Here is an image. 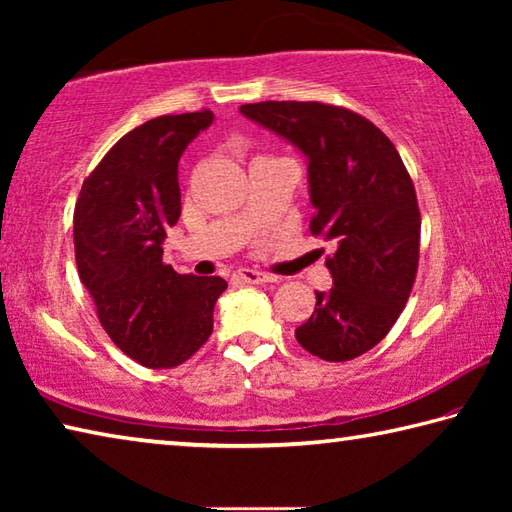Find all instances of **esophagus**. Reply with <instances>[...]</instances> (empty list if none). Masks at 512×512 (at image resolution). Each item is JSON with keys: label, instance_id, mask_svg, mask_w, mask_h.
<instances>
[{"label": "esophagus", "instance_id": "esophagus-1", "mask_svg": "<svg viewBox=\"0 0 512 512\" xmlns=\"http://www.w3.org/2000/svg\"><path fill=\"white\" fill-rule=\"evenodd\" d=\"M235 280L244 284H266V282H273L275 277L262 271H255V268H239L235 273Z\"/></svg>", "mask_w": 512, "mask_h": 512}]
</instances>
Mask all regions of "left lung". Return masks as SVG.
<instances>
[{
	"label": "left lung",
	"mask_w": 512,
	"mask_h": 512,
	"mask_svg": "<svg viewBox=\"0 0 512 512\" xmlns=\"http://www.w3.org/2000/svg\"><path fill=\"white\" fill-rule=\"evenodd\" d=\"M241 115L296 144L309 160L314 237L332 241L334 287L316 293L296 339L323 361H350L391 332L420 259V207L395 144L366 117L320 101H262Z\"/></svg>",
	"instance_id": "1"
}]
</instances>
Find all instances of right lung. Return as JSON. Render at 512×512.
<instances>
[{"mask_svg": "<svg viewBox=\"0 0 512 512\" xmlns=\"http://www.w3.org/2000/svg\"><path fill=\"white\" fill-rule=\"evenodd\" d=\"M212 124L210 110L162 115L133 128L83 180L74 253L83 287L112 343L146 368H173L210 339L219 275H180L162 262L178 223V160Z\"/></svg>", "mask_w": 512, "mask_h": 512, "instance_id": "add662e5", "label": "right lung"}]
</instances>
